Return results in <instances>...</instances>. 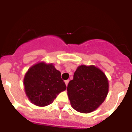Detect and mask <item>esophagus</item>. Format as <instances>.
<instances>
[{
  "label": "esophagus",
  "instance_id": "34e87169",
  "mask_svg": "<svg viewBox=\"0 0 132 132\" xmlns=\"http://www.w3.org/2000/svg\"><path fill=\"white\" fill-rule=\"evenodd\" d=\"M69 81V80H65V85H66V86H67V85H68Z\"/></svg>",
  "mask_w": 132,
  "mask_h": 132
}]
</instances>
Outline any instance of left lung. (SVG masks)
Returning <instances> with one entry per match:
<instances>
[{
	"label": "left lung",
	"instance_id": "1",
	"mask_svg": "<svg viewBox=\"0 0 132 132\" xmlns=\"http://www.w3.org/2000/svg\"><path fill=\"white\" fill-rule=\"evenodd\" d=\"M72 107L81 113H89L104 102L108 92V81L104 73L93 65L79 66L67 86Z\"/></svg>",
	"mask_w": 132,
	"mask_h": 132
}]
</instances>
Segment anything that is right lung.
I'll return each instance as SVG.
<instances>
[{
    "label": "right lung",
    "instance_id": "add662e5",
    "mask_svg": "<svg viewBox=\"0 0 132 132\" xmlns=\"http://www.w3.org/2000/svg\"><path fill=\"white\" fill-rule=\"evenodd\" d=\"M24 84L28 99L38 106L50 104L59 93L66 89L60 71L52 63H39L30 67L25 75Z\"/></svg>",
    "mask_w": 132,
    "mask_h": 132
}]
</instances>
